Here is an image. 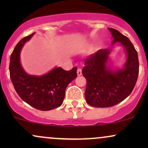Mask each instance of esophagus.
I'll use <instances>...</instances> for the list:
<instances>
[{"mask_svg": "<svg viewBox=\"0 0 148 148\" xmlns=\"http://www.w3.org/2000/svg\"><path fill=\"white\" fill-rule=\"evenodd\" d=\"M77 74L78 76H81L82 74V69L79 68L77 69Z\"/></svg>", "mask_w": 148, "mask_h": 148, "instance_id": "obj_1", "label": "esophagus"}]
</instances>
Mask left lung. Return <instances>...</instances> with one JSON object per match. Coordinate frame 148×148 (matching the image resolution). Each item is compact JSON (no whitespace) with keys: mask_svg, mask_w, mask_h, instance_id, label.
<instances>
[{"mask_svg":"<svg viewBox=\"0 0 148 148\" xmlns=\"http://www.w3.org/2000/svg\"><path fill=\"white\" fill-rule=\"evenodd\" d=\"M113 40L125 48L127 60L121 69H113L108 64L112 49H100L87 58L82 74L87 81L85 91L86 102L95 107H111L131 94L138 76V53L130 39L118 30L108 28Z\"/></svg>","mask_w":148,"mask_h":148,"instance_id":"1","label":"left lung"}]
</instances>
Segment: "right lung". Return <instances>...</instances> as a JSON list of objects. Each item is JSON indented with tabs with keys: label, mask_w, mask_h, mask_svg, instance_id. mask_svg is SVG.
Listing matches in <instances>:
<instances>
[{
	"label": "right lung",
	"mask_w": 148,
	"mask_h": 148,
	"mask_svg": "<svg viewBox=\"0 0 148 148\" xmlns=\"http://www.w3.org/2000/svg\"><path fill=\"white\" fill-rule=\"evenodd\" d=\"M35 33L21 39L10 56V75L12 83L22 100L41 111H50L63 102L67 86L77 76V67L64 70L55 67L42 76L27 74L20 62V53L25 42Z\"/></svg>",
	"instance_id": "right-lung-1"
}]
</instances>
